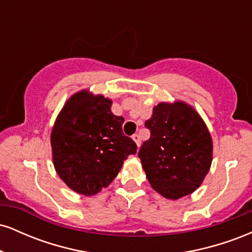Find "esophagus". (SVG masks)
<instances>
[{
    "mask_svg": "<svg viewBox=\"0 0 252 252\" xmlns=\"http://www.w3.org/2000/svg\"><path fill=\"white\" fill-rule=\"evenodd\" d=\"M132 140L135 141V143L137 144V147H138V148H140V146H141V138H140V135H138V134H134V135H132Z\"/></svg>",
    "mask_w": 252,
    "mask_h": 252,
    "instance_id": "obj_1",
    "label": "esophagus"
}]
</instances>
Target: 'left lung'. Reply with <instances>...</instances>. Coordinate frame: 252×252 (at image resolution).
<instances>
[{
	"instance_id": "8db88e82",
	"label": "left lung",
	"mask_w": 252,
	"mask_h": 252,
	"mask_svg": "<svg viewBox=\"0 0 252 252\" xmlns=\"http://www.w3.org/2000/svg\"><path fill=\"white\" fill-rule=\"evenodd\" d=\"M150 130L138 158L150 186L176 200L198 189L212 163L213 144L200 115L189 104L160 103L144 123Z\"/></svg>"
}]
</instances>
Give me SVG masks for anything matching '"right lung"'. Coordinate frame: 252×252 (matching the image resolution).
I'll return each mask as SVG.
<instances>
[{"instance_id": "right-lung-1", "label": "right lung", "mask_w": 252, "mask_h": 252, "mask_svg": "<svg viewBox=\"0 0 252 252\" xmlns=\"http://www.w3.org/2000/svg\"><path fill=\"white\" fill-rule=\"evenodd\" d=\"M112 100L88 90L68 98L51 132L53 164L60 179L84 195H94L116 178L137 146L123 134L124 118Z\"/></svg>"}]
</instances>
